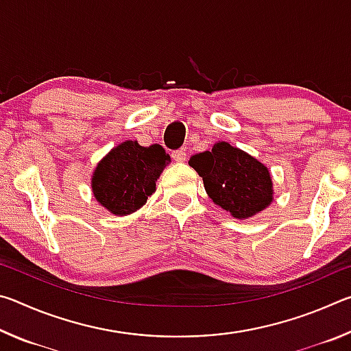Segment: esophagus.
I'll use <instances>...</instances> for the list:
<instances>
[{"instance_id": "1", "label": "esophagus", "mask_w": 351, "mask_h": 351, "mask_svg": "<svg viewBox=\"0 0 351 351\" xmlns=\"http://www.w3.org/2000/svg\"><path fill=\"white\" fill-rule=\"evenodd\" d=\"M171 158L175 159L176 162H184L186 161V158H187V153H186V150H175V152H171Z\"/></svg>"}]
</instances>
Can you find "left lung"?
<instances>
[{"mask_svg": "<svg viewBox=\"0 0 351 351\" xmlns=\"http://www.w3.org/2000/svg\"><path fill=\"white\" fill-rule=\"evenodd\" d=\"M190 167L203 178L212 201L235 218H249L272 201L268 169L228 142H217L210 152L190 158Z\"/></svg>", "mask_w": 351, "mask_h": 351, "instance_id": "obj_1", "label": "left lung"}]
</instances>
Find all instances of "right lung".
<instances>
[{
	"mask_svg": "<svg viewBox=\"0 0 351 351\" xmlns=\"http://www.w3.org/2000/svg\"><path fill=\"white\" fill-rule=\"evenodd\" d=\"M170 156L164 147L127 141L106 154L93 176V192L114 215H128L147 203Z\"/></svg>",
	"mask_w": 351,
	"mask_h": 351,
	"instance_id": "1",
	"label": "right lung"
}]
</instances>
